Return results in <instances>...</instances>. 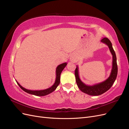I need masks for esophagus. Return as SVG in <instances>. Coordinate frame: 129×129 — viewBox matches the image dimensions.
Here are the masks:
<instances>
[{"label": "esophagus", "mask_w": 129, "mask_h": 129, "mask_svg": "<svg viewBox=\"0 0 129 129\" xmlns=\"http://www.w3.org/2000/svg\"><path fill=\"white\" fill-rule=\"evenodd\" d=\"M71 61H73V62H75L76 61V58L74 57H72V58H71Z\"/></svg>", "instance_id": "1"}]
</instances>
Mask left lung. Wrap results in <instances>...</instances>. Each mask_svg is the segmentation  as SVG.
<instances>
[{
	"label": "left lung",
	"mask_w": 129,
	"mask_h": 129,
	"mask_svg": "<svg viewBox=\"0 0 129 129\" xmlns=\"http://www.w3.org/2000/svg\"><path fill=\"white\" fill-rule=\"evenodd\" d=\"M101 41L106 44L108 46L112 55V69L110 75L108 79L102 82L95 84L92 85H88L84 84L80 80L78 66H76V68L75 71L76 82L78 87L83 92L91 96H99L108 91L112 87V84H114L117 77V75L118 68L117 64V58L116 53L112 48L111 42L107 38H103Z\"/></svg>",
	"instance_id": "obj_1"
}]
</instances>
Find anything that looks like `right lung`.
Masks as SVG:
<instances>
[{
	"label": "right lung",
	"mask_w": 129,
	"mask_h": 129,
	"mask_svg": "<svg viewBox=\"0 0 129 129\" xmlns=\"http://www.w3.org/2000/svg\"><path fill=\"white\" fill-rule=\"evenodd\" d=\"M67 62H65V63H63L57 66L56 69V79H55V83H54V84L51 87L46 89L41 90H31L27 89L24 87H22L17 81L16 82L19 86L20 87V88L22 90H23L26 92L27 93H29V94H32V95H34L38 96H44L47 95H48L50 93H51L55 90L56 89V88L57 87L58 85H59L60 83V75H61V72L65 68L66 66H67Z\"/></svg>",
	"instance_id": "1"
}]
</instances>
